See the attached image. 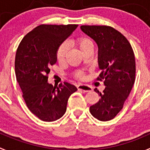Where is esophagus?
<instances>
[{
    "label": "esophagus",
    "instance_id": "esophagus-1",
    "mask_svg": "<svg viewBox=\"0 0 150 150\" xmlns=\"http://www.w3.org/2000/svg\"><path fill=\"white\" fill-rule=\"evenodd\" d=\"M78 90H81V91H83L85 92H88V91H90L92 90L91 86L86 85V84H78Z\"/></svg>",
    "mask_w": 150,
    "mask_h": 150
}]
</instances>
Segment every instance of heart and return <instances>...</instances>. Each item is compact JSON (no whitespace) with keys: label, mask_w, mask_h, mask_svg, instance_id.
I'll use <instances>...</instances> for the list:
<instances>
[{"label":"heart","mask_w":150,"mask_h":150,"mask_svg":"<svg viewBox=\"0 0 150 150\" xmlns=\"http://www.w3.org/2000/svg\"><path fill=\"white\" fill-rule=\"evenodd\" d=\"M75 42L82 51L88 46L93 45V42L91 41V39L85 36H81L78 37L75 40ZM67 51L68 44L67 42H62L58 47L57 50H56V59H57V60L59 62H63L66 57ZM84 77H85V75H84V72L83 71H77L74 74V78H75L76 79H83Z\"/></svg>","instance_id":"1"}]
</instances>
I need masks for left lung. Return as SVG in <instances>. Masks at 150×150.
Returning a JSON list of instances; mask_svg holds the SVG:
<instances>
[{
	"instance_id": "left-lung-1",
	"label": "left lung",
	"mask_w": 150,
	"mask_h": 150,
	"mask_svg": "<svg viewBox=\"0 0 150 150\" xmlns=\"http://www.w3.org/2000/svg\"><path fill=\"white\" fill-rule=\"evenodd\" d=\"M83 32L98 46V64L102 69L97 81L104 80L100 99L90 106L91 115L100 121L114 119L122 109L136 77V61L131 45L125 36L108 25H81Z\"/></svg>"
}]
</instances>
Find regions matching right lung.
I'll use <instances>...</instances> for the list:
<instances>
[{
    "label": "right lung",
    "mask_w": 150,
    "mask_h": 150,
    "mask_svg": "<svg viewBox=\"0 0 150 150\" xmlns=\"http://www.w3.org/2000/svg\"><path fill=\"white\" fill-rule=\"evenodd\" d=\"M78 25H40L20 42L15 56L17 81L32 114L45 122H53L65 114L69 96L77 88L68 82L48 83L50 67L57 61L58 47Z\"/></svg>",
    "instance_id": "1"
}]
</instances>
